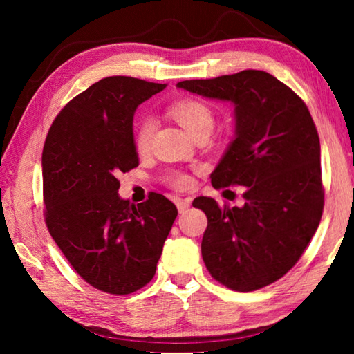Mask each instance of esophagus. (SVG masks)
<instances>
[{"mask_svg":"<svg viewBox=\"0 0 354 354\" xmlns=\"http://www.w3.org/2000/svg\"><path fill=\"white\" fill-rule=\"evenodd\" d=\"M189 206H190V200H187V198H185V200L178 198L176 200V207H178L179 214H184L189 209Z\"/></svg>","mask_w":354,"mask_h":354,"instance_id":"1","label":"esophagus"}]
</instances>
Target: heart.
Instances as JSON below:
<instances>
[{"label":"heart","mask_w":354,"mask_h":354,"mask_svg":"<svg viewBox=\"0 0 354 354\" xmlns=\"http://www.w3.org/2000/svg\"><path fill=\"white\" fill-rule=\"evenodd\" d=\"M170 113L175 117L192 136L203 129L214 128V112L206 103L195 98H183L170 106ZM156 131V122L153 117L143 115L136 123L134 147L139 153H147L151 147ZM170 184L176 189H187L192 184V178L185 173H175L170 176Z\"/></svg>","instance_id":"1"}]
</instances>
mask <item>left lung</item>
Instances as JSON below:
<instances>
[{
	"instance_id": "8db88e82",
	"label": "left lung",
	"mask_w": 354,
	"mask_h": 354,
	"mask_svg": "<svg viewBox=\"0 0 354 354\" xmlns=\"http://www.w3.org/2000/svg\"><path fill=\"white\" fill-rule=\"evenodd\" d=\"M176 87L234 104V140L211 175L214 187L245 185L242 207L195 198L207 227L201 254L226 287L251 292L295 266L323 212L320 140L298 95L267 71L243 70Z\"/></svg>"
}]
</instances>
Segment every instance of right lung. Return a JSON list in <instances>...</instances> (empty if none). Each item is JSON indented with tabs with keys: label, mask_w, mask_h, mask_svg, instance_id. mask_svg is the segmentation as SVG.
<instances>
[{
	"label": "right lung",
	"mask_w": 354,
	"mask_h": 354,
	"mask_svg": "<svg viewBox=\"0 0 354 354\" xmlns=\"http://www.w3.org/2000/svg\"><path fill=\"white\" fill-rule=\"evenodd\" d=\"M131 76L92 84L59 112L41 153L45 221L80 277L95 289L128 295L156 273L178 209L160 194L120 198V173L139 165L137 106L164 91Z\"/></svg>",
	"instance_id": "add662e5"
}]
</instances>
